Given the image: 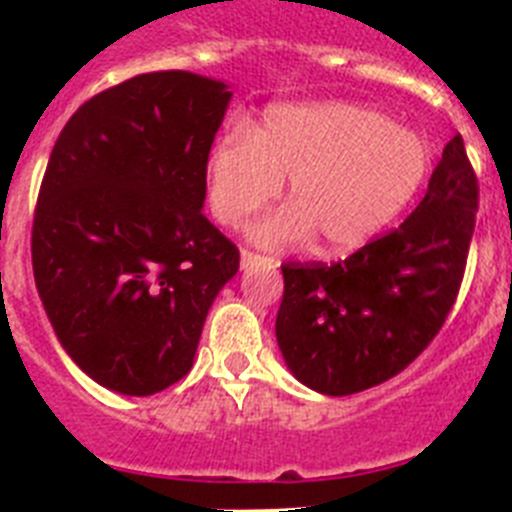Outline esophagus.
<instances>
[{
  "mask_svg": "<svg viewBox=\"0 0 512 512\" xmlns=\"http://www.w3.org/2000/svg\"><path fill=\"white\" fill-rule=\"evenodd\" d=\"M266 256H261V253H253L248 251V248H243L241 251V269H251V266H259V264H266Z\"/></svg>",
  "mask_w": 512,
  "mask_h": 512,
  "instance_id": "1",
  "label": "esophagus"
}]
</instances>
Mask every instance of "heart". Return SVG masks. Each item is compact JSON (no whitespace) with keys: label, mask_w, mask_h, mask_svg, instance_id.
Returning <instances> with one entry per match:
<instances>
[{"label":"heart","mask_w":512,"mask_h":512,"mask_svg":"<svg viewBox=\"0 0 512 512\" xmlns=\"http://www.w3.org/2000/svg\"><path fill=\"white\" fill-rule=\"evenodd\" d=\"M431 166L418 133L384 112L346 102L271 107L256 133L238 128L210 153V210L235 228L274 200L282 210L251 225L259 246L282 248L318 235L325 253L369 243L415 197Z\"/></svg>","instance_id":"b5f03b06"}]
</instances>
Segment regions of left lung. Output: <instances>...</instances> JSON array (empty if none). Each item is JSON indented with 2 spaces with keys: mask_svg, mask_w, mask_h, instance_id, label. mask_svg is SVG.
<instances>
[{
  "mask_svg": "<svg viewBox=\"0 0 512 512\" xmlns=\"http://www.w3.org/2000/svg\"><path fill=\"white\" fill-rule=\"evenodd\" d=\"M477 205V176L454 135L400 228L338 264H284L277 343L289 372L343 397L413 364L459 295Z\"/></svg>",
  "mask_w": 512,
  "mask_h": 512,
  "instance_id": "left-lung-1",
  "label": "left lung"
}]
</instances>
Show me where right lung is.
<instances>
[{
	"mask_svg": "<svg viewBox=\"0 0 512 512\" xmlns=\"http://www.w3.org/2000/svg\"><path fill=\"white\" fill-rule=\"evenodd\" d=\"M223 81L153 71L63 125L33 220V274L63 351L120 395L192 369L207 310L241 253L202 215Z\"/></svg>",
	"mask_w": 512,
	"mask_h": 512,
	"instance_id": "obj_1",
	"label": "right lung"
}]
</instances>
